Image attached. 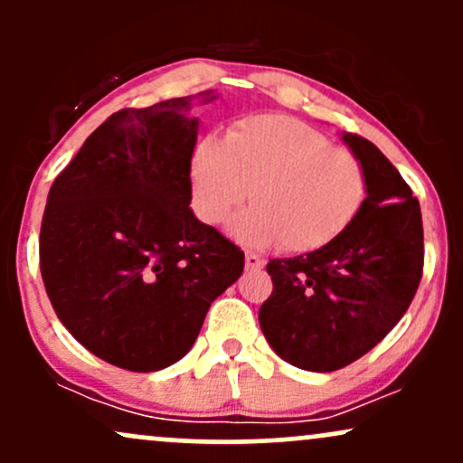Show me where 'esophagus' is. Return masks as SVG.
<instances>
[{"label":"esophagus","instance_id":"obj_1","mask_svg":"<svg viewBox=\"0 0 463 463\" xmlns=\"http://www.w3.org/2000/svg\"><path fill=\"white\" fill-rule=\"evenodd\" d=\"M265 265V261L261 257H259V254H254V252H246V268L248 269H261Z\"/></svg>","mask_w":463,"mask_h":463}]
</instances>
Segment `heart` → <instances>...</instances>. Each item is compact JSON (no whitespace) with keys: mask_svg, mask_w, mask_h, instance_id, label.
<instances>
[{"mask_svg":"<svg viewBox=\"0 0 463 463\" xmlns=\"http://www.w3.org/2000/svg\"><path fill=\"white\" fill-rule=\"evenodd\" d=\"M189 183L191 206L211 226L241 206L250 189L254 206L232 220V235L250 246L280 241L294 254L337 241L368 198L357 154L287 115L246 117L222 141H200Z\"/></svg>","mask_w":463,"mask_h":463,"instance_id":"obj_1","label":"heart"}]
</instances>
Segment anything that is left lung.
<instances>
[{
	"mask_svg": "<svg viewBox=\"0 0 463 463\" xmlns=\"http://www.w3.org/2000/svg\"><path fill=\"white\" fill-rule=\"evenodd\" d=\"M364 163L368 198L354 224L305 257L269 259L272 296L259 324L279 357L333 372L364 357L405 316L424 268L420 202L374 143L346 132Z\"/></svg>",
	"mask_w": 463,
	"mask_h": 463,
	"instance_id": "obj_1",
	"label": "left lung"
}]
</instances>
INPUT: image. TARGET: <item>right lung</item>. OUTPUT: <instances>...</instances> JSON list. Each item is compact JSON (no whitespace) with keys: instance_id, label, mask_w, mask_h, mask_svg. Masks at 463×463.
Here are the masks:
<instances>
[{"instance_id":"obj_1","label":"right lung","mask_w":463,"mask_h":463,"mask_svg":"<svg viewBox=\"0 0 463 463\" xmlns=\"http://www.w3.org/2000/svg\"><path fill=\"white\" fill-rule=\"evenodd\" d=\"M213 99L206 93L204 102ZM191 98L117 110L58 174L39 261L58 320L95 357L154 372L176 364L243 252L195 220Z\"/></svg>"}]
</instances>
